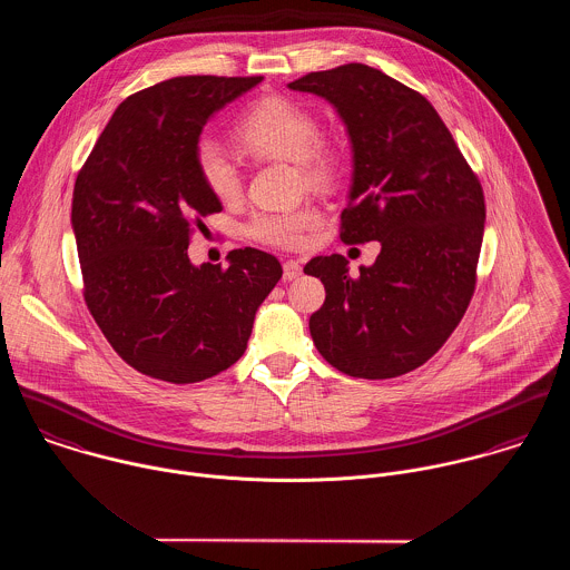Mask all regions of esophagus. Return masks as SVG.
<instances>
[{
	"label": "esophagus",
	"mask_w": 570,
	"mask_h": 570,
	"mask_svg": "<svg viewBox=\"0 0 570 570\" xmlns=\"http://www.w3.org/2000/svg\"><path fill=\"white\" fill-rule=\"evenodd\" d=\"M301 274H303V267H301L298 261H285V263H283V278H285V281H294V278H298Z\"/></svg>",
	"instance_id": "1"
}]
</instances>
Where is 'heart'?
I'll return each mask as SVG.
<instances>
[{
	"instance_id": "1",
	"label": "heart",
	"mask_w": 570,
	"mask_h": 570,
	"mask_svg": "<svg viewBox=\"0 0 570 570\" xmlns=\"http://www.w3.org/2000/svg\"><path fill=\"white\" fill-rule=\"evenodd\" d=\"M318 134V120L307 107L283 96H265L249 105L239 118L235 142L254 160L296 164L312 188H331L342 173V151ZM195 166L213 197L230 202L242 193V175L217 142L204 140L197 147ZM318 226L321 213L303 206L287 213L258 215L247 226V235L263 244L301 247L307 233Z\"/></svg>"
}]
</instances>
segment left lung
Returning a JSON list of instances; mask_svg holds the SVG:
<instances>
[{"instance_id":"left-lung-1","label":"left lung","mask_w":570,"mask_h":570,"mask_svg":"<svg viewBox=\"0 0 570 570\" xmlns=\"http://www.w3.org/2000/svg\"><path fill=\"white\" fill-rule=\"evenodd\" d=\"M289 89L323 96L346 127L353 179L340 239L382 245L357 276L342 254L305 265L326 292L309 318L314 344L351 377L410 373L445 344L472 301L485 230L481 181L436 109L375 68L309 72Z\"/></svg>"}]
</instances>
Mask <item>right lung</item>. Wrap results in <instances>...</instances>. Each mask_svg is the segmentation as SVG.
Segmentation results:
<instances>
[{
  "label": "right lung",
  "mask_w": 570,
  "mask_h": 570,
  "mask_svg": "<svg viewBox=\"0 0 570 570\" xmlns=\"http://www.w3.org/2000/svg\"><path fill=\"white\" fill-rule=\"evenodd\" d=\"M263 77H175L118 105L75 184L85 303L114 351L170 382L208 380L244 355L256 309L283 276L245 247L193 265V217L222 210L195 166L204 125Z\"/></svg>",
  "instance_id": "add662e5"
}]
</instances>
